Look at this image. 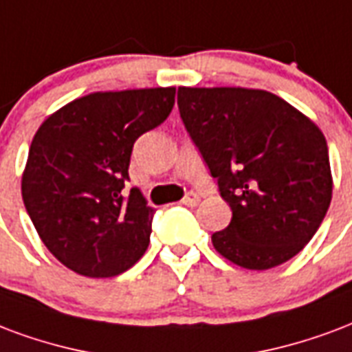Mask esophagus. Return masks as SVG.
Returning a JSON list of instances; mask_svg holds the SVG:
<instances>
[{"mask_svg": "<svg viewBox=\"0 0 352 352\" xmlns=\"http://www.w3.org/2000/svg\"><path fill=\"white\" fill-rule=\"evenodd\" d=\"M183 203L186 205V207H196L197 203H199V196L194 194V192H188V194L183 197Z\"/></svg>", "mask_w": 352, "mask_h": 352, "instance_id": "obj_1", "label": "esophagus"}]
</instances>
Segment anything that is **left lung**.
I'll return each mask as SVG.
<instances>
[{"label": "left lung", "mask_w": 352, "mask_h": 352, "mask_svg": "<svg viewBox=\"0 0 352 352\" xmlns=\"http://www.w3.org/2000/svg\"><path fill=\"white\" fill-rule=\"evenodd\" d=\"M177 104L233 218L212 246L242 269L295 257L332 199L319 126L280 96L244 87H179Z\"/></svg>", "instance_id": "8db88e82"}]
</instances>
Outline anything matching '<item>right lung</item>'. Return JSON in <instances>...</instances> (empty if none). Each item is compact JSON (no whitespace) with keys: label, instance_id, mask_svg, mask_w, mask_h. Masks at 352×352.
I'll return each mask as SVG.
<instances>
[{"label":"right lung","instance_id":"1","mask_svg":"<svg viewBox=\"0 0 352 352\" xmlns=\"http://www.w3.org/2000/svg\"><path fill=\"white\" fill-rule=\"evenodd\" d=\"M175 87L98 91L52 113L31 142L22 199L44 246L89 278L129 270L149 246L155 210L124 196L132 147L166 121Z\"/></svg>","mask_w":352,"mask_h":352}]
</instances>
